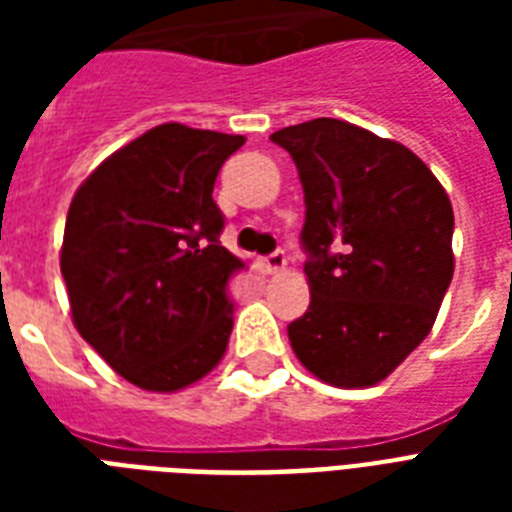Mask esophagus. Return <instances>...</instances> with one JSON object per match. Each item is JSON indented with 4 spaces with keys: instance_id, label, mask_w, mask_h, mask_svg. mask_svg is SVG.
I'll return each instance as SVG.
<instances>
[{
    "instance_id": "1",
    "label": "esophagus",
    "mask_w": 512,
    "mask_h": 512,
    "mask_svg": "<svg viewBox=\"0 0 512 512\" xmlns=\"http://www.w3.org/2000/svg\"><path fill=\"white\" fill-rule=\"evenodd\" d=\"M263 268L268 273H281L287 268V257H284V252H271L268 257H263Z\"/></svg>"
}]
</instances>
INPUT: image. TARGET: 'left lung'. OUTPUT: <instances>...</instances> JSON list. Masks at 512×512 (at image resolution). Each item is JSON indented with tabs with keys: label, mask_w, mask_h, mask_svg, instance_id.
Listing matches in <instances>:
<instances>
[{
	"label": "left lung",
	"mask_w": 512,
	"mask_h": 512,
	"mask_svg": "<svg viewBox=\"0 0 512 512\" xmlns=\"http://www.w3.org/2000/svg\"><path fill=\"white\" fill-rule=\"evenodd\" d=\"M305 193L308 311L287 327L300 364L335 388H372L428 332L452 284L444 185L396 140L340 119L284 127Z\"/></svg>",
	"instance_id": "obj_1"
}]
</instances>
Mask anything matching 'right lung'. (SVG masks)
Segmentation results:
<instances>
[{"label": "right lung", "mask_w": 512, "mask_h": 512, "mask_svg": "<svg viewBox=\"0 0 512 512\" xmlns=\"http://www.w3.org/2000/svg\"><path fill=\"white\" fill-rule=\"evenodd\" d=\"M244 135L167 122L111 154L68 207L60 273L71 319L106 364L172 393L220 364L233 329L217 172Z\"/></svg>", "instance_id": "right-lung-1"}]
</instances>
